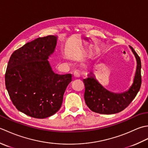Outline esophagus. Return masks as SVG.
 Returning a JSON list of instances; mask_svg holds the SVG:
<instances>
[{
	"instance_id": "obj_1",
	"label": "esophagus",
	"mask_w": 148,
	"mask_h": 148,
	"mask_svg": "<svg viewBox=\"0 0 148 148\" xmlns=\"http://www.w3.org/2000/svg\"><path fill=\"white\" fill-rule=\"evenodd\" d=\"M73 73H74V76L75 77H80V72L78 70H75Z\"/></svg>"
}]
</instances>
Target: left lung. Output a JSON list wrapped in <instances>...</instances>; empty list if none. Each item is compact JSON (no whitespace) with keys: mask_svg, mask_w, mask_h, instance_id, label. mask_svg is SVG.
Wrapping results in <instances>:
<instances>
[{"mask_svg":"<svg viewBox=\"0 0 148 148\" xmlns=\"http://www.w3.org/2000/svg\"><path fill=\"white\" fill-rule=\"evenodd\" d=\"M137 62L133 83L124 92L116 93L106 89L96 79L93 72L83 79L85 86L84 98L87 106L92 111L103 114H116L130 104L139 92L141 85V62L132 47L129 46Z\"/></svg>","mask_w":148,"mask_h":148,"instance_id":"8db88e82","label":"left lung"}]
</instances>
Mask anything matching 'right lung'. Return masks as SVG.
<instances>
[{
  "mask_svg": "<svg viewBox=\"0 0 148 148\" xmlns=\"http://www.w3.org/2000/svg\"><path fill=\"white\" fill-rule=\"evenodd\" d=\"M57 39L56 36L39 37L14 51L9 60L6 89L18 111L31 117L43 119L55 114L72 81L71 74L55 73L48 60Z\"/></svg>",
  "mask_w": 148,
  "mask_h": 148,
  "instance_id": "1",
  "label": "right lung"
}]
</instances>
